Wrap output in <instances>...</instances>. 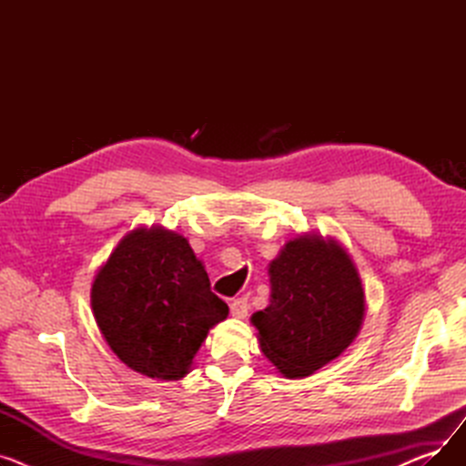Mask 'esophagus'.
Wrapping results in <instances>:
<instances>
[{"label":"esophagus","instance_id":"esophagus-1","mask_svg":"<svg viewBox=\"0 0 466 466\" xmlns=\"http://www.w3.org/2000/svg\"><path fill=\"white\" fill-rule=\"evenodd\" d=\"M248 309H249L248 299H236L230 304V313H232V317H238V319H243V317L248 315Z\"/></svg>","mask_w":466,"mask_h":466}]
</instances>
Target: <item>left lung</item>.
Returning <instances> with one entry per match:
<instances>
[{
	"instance_id": "left-lung-1",
	"label": "left lung",
	"mask_w": 466,
	"mask_h": 466,
	"mask_svg": "<svg viewBox=\"0 0 466 466\" xmlns=\"http://www.w3.org/2000/svg\"><path fill=\"white\" fill-rule=\"evenodd\" d=\"M272 300L251 321L285 378L309 376L355 339L364 317L357 268L334 239L302 236L270 264Z\"/></svg>"
}]
</instances>
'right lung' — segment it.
<instances>
[{"label": "right lung", "mask_w": 466, "mask_h": 466, "mask_svg": "<svg viewBox=\"0 0 466 466\" xmlns=\"http://www.w3.org/2000/svg\"><path fill=\"white\" fill-rule=\"evenodd\" d=\"M92 309L113 353L157 380L183 378L228 315L188 241L162 228H137L118 243L94 279Z\"/></svg>", "instance_id": "1"}]
</instances>
